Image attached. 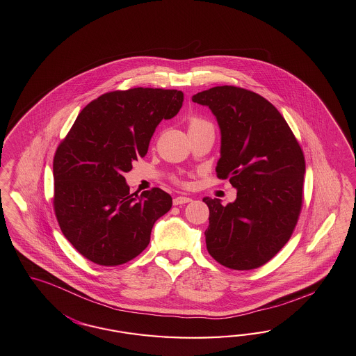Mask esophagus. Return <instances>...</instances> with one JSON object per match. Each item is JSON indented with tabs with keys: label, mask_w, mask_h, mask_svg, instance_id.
Instances as JSON below:
<instances>
[{
	"label": "esophagus",
	"mask_w": 356,
	"mask_h": 356,
	"mask_svg": "<svg viewBox=\"0 0 356 356\" xmlns=\"http://www.w3.org/2000/svg\"><path fill=\"white\" fill-rule=\"evenodd\" d=\"M191 201H192V199H189L186 196H179V197L173 199V205H183V204L191 202Z\"/></svg>",
	"instance_id": "1"
}]
</instances>
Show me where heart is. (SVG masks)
Masks as SVG:
<instances>
[{
  "mask_svg": "<svg viewBox=\"0 0 356 356\" xmlns=\"http://www.w3.org/2000/svg\"><path fill=\"white\" fill-rule=\"evenodd\" d=\"M211 123H208L207 120L201 119V118H192L191 122H189V129H193V128H201V127H209ZM212 127V126H211Z\"/></svg>",
  "mask_w": 356,
  "mask_h": 356,
  "instance_id": "heart-1",
  "label": "heart"
}]
</instances>
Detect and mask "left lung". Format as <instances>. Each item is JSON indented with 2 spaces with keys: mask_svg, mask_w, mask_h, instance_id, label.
I'll use <instances>...</instances> for the list:
<instances>
[{
  "mask_svg": "<svg viewBox=\"0 0 356 356\" xmlns=\"http://www.w3.org/2000/svg\"><path fill=\"white\" fill-rule=\"evenodd\" d=\"M214 115L221 147L216 173L229 177L237 197L228 205L204 197L209 208V254L234 270L266 264L297 225L305 157L284 116L253 91L217 86L192 97Z\"/></svg>",
  "mask_w": 356,
  "mask_h": 356,
  "instance_id": "8db88e82",
  "label": "left lung"
}]
</instances>
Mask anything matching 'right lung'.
<instances>
[{
	"label": "right lung",
	"instance_id": "1",
	"mask_svg": "<svg viewBox=\"0 0 356 356\" xmlns=\"http://www.w3.org/2000/svg\"><path fill=\"white\" fill-rule=\"evenodd\" d=\"M177 90L129 88L100 95L78 115L54 163V209L65 237L87 259L116 266L139 256L172 207L160 188L129 193L124 173L145 156L163 119L180 111Z\"/></svg>",
	"mask_w": 356,
	"mask_h": 356
}]
</instances>
